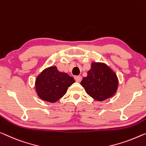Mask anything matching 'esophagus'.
Here are the masks:
<instances>
[{"label":"esophagus","instance_id":"1","mask_svg":"<svg viewBox=\"0 0 146 146\" xmlns=\"http://www.w3.org/2000/svg\"><path fill=\"white\" fill-rule=\"evenodd\" d=\"M81 79H82V77H80V76H75V80L78 82H80Z\"/></svg>","mask_w":146,"mask_h":146}]
</instances>
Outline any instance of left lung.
Masks as SVG:
<instances>
[{"label": "left lung", "mask_w": 146, "mask_h": 146, "mask_svg": "<svg viewBox=\"0 0 146 146\" xmlns=\"http://www.w3.org/2000/svg\"><path fill=\"white\" fill-rule=\"evenodd\" d=\"M80 84L92 98L102 102L113 96L119 86V79L114 71L103 62H92L87 76Z\"/></svg>", "instance_id": "obj_1"}]
</instances>
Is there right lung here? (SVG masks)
Instances as JSON below:
<instances>
[{
    "label": "right lung",
    "instance_id": "add662e5",
    "mask_svg": "<svg viewBox=\"0 0 146 146\" xmlns=\"http://www.w3.org/2000/svg\"><path fill=\"white\" fill-rule=\"evenodd\" d=\"M72 77L60 72L57 67H46L36 77L35 86L38 96L50 103H55L66 94L68 87L75 82Z\"/></svg>",
    "mask_w": 146,
    "mask_h": 146
}]
</instances>
